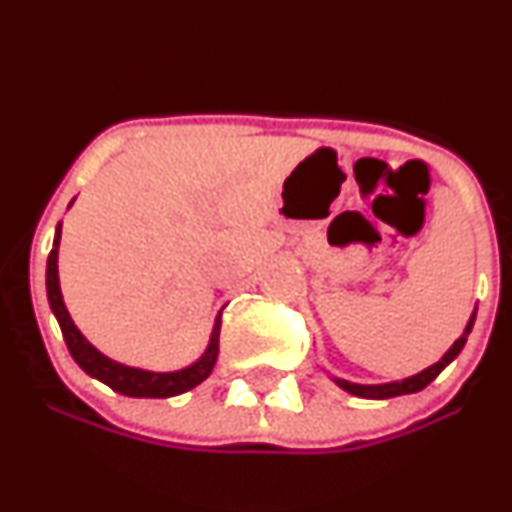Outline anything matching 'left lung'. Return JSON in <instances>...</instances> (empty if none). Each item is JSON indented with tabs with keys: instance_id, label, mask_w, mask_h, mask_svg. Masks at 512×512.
<instances>
[{
	"instance_id": "8db88e82",
	"label": "left lung",
	"mask_w": 512,
	"mask_h": 512,
	"mask_svg": "<svg viewBox=\"0 0 512 512\" xmlns=\"http://www.w3.org/2000/svg\"><path fill=\"white\" fill-rule=\"evenodd\" d=\"M474 317H477V313H472V317H469V322H467V327H464L462 337L450 346L448 354L440 358L438 363H433L431 368H426V370H421V373L411 375V378L397 380V383H385V385H356V383H346V380H339V378H334V383H337L339 387H344V390L351 392V395L363 397V399H390V397L411 395V392L424 390L426 385H431L433 380L438 378L440 370L448 366V363L455 361L457 354H460V351L464 349L469 332H472V327H474Z\"/></svg>"
}]
</instances>
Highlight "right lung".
Masks as SVG:
<instances>
[{"instance_id":"right-lung-1","label":"right lung","mask_w":512,"mask_h":512,"mask_svg":"<svg viewBox=\"0 0 512 512\" xmlns=\"http://www.w3.org/2000/svg\"><path fill=\"white\" fill-rule=\"evenodd\" d=\"M60 236H62V226H57L55 243H52V250L48 257V301H50L52 313L57 317V322H60V330H62L64 342H67L69 354H72L74 361L79 363L91 378L101 380V383L113 387V390L120 392V395L154 397V399L182 395V392L192 390V387H197L202 380L209 378V373L214 370L216 356H219L221 315L216 317L214 332H211L209 346L207 351H204V356L199 358L197 363H192V366L173 370V373H151V370L122 366V363L110 361L108 356H103L96 346L88 344L84 334L76 330V325L72 322V317H69L62 301L60 276H57V250H60Z\"/></svg>"}]
</instances>
